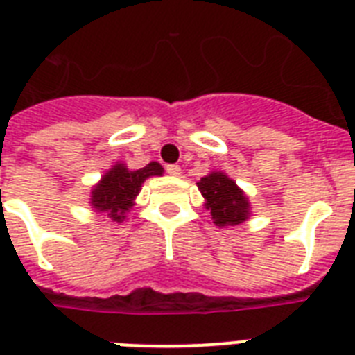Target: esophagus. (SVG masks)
Segmentation results:
<instances>
[{
	"label": "esophagus",
	"instance_id": "esophagus-1",
	"mask_svg": "<svg viewBox=\"0 0 355 355\" xmlns=\"http://www.w3.org/2000/svg\"><path fill=\"white\" fill-rule=\"evenodd\" d=\"M166 172H168L171 175H175V178H178V175H181V166L180 165H166Z\"/></svg>",
	"mask_w": 355,
	"mask_h": 355
}]
</instances>
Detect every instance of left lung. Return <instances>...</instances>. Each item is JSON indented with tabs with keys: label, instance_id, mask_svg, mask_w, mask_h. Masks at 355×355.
<instances>
[{
	"label": "left lung",
	"instance_id": "1",
	"mask_svg": "<svg viewBox=\"0 0 355 355\" xmlns=\"http://www.w3.org/2000/svg\"><path fill=\"white\" fill-rule=\"evenodd\" d=\"M205 198V207L210 210L215 226H235L250 217V201L246 193L230 180L224 172H211L198 183Z\"/></svg>",
	"mask_w": 355,
	"mask_h": 355
}]
</instances>
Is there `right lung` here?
I'll use <instances>...</instances> for the list:
<instances>
[{
  "mask_svg": "<svg viewBox=\"0 0 355 355\" xmlns=\"http://www.w3.org/2000/svg\"><path fill=\"white\" fill-rule=\"evenodd\" d=\"M162 174L163 166L157 162H150L138 171H129L123 163H116L91 190V207L100 214H107L114 223H122L129 208L135 205L144 181L150 175Z\"/></svg>",
  "mask_w": 355,
  "mask_h": 355,
  "instance_id": "obj_1",
  "label": "right lung"
}]
</instances>
